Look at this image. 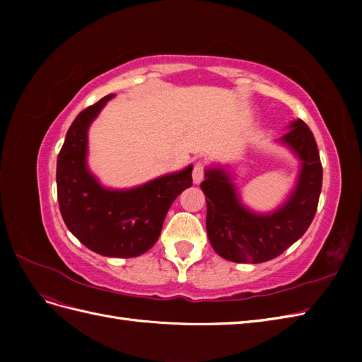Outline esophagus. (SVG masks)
<instances>
[{"label": "esophagus", "mask_w": 362, "mask_h": 362, "mask_svg": "<svg viewBox=\"0 0 362 362\" xmlns=\"http://www.w3.org/2000/svg\"><path fill=\"white\" fill-rule=\"evenodd\" d=\"M205 177V166L202 163H196L193 168V182L199 184Z\"/></svg>", "instance_id": "obj_1"}]
</instances>
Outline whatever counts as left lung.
<instances>
[{"label": "left lung", "mask_w": 362, "mask_h": 362, "mask_svg": "<svg viewBox=\"0 0 362 362\" xmlns=\"http://www.w3.org/2000/svg\"><path fill=\"white\" fill-rule=\"evenodd\" d=\"M302 160L299 182L278 211L258 216L240 204L234 185L221 169L206 170L201 189L206 196V234L213 249L233 262L276 258L311 225L322 192L323 168L315 139L298 119L281 139Z\"/></svg>", "instance_id": "8db88e82"}]
</instances>
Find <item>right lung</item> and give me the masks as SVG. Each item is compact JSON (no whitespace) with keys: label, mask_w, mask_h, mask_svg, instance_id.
<instances>
[{"label":"right lung","mask_w":362,"mask_h":362,"mask_svg":"<svg viewBox=\"0 0 362 362\" xmlns=\"http://www.w3.org/2000/svg\"><path fill=\"white\" fill-rule=\"evenodd\" d=\"M113 95L84 108L69 127L57 157V199L69 231L96 254L133 258L160 237L177 196L189 189L192 166L131 190H107L86 166L87 129Z\"/></svg>","instance_id":"add662e5"}]
</instances>
